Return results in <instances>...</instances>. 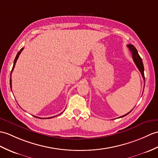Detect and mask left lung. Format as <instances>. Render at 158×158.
Masks as SVG:
<instances>
[{"mask_svg": "<svg viewBox=\"0 0 158 158\" xmlns=\"http://www.w3.org/2000/svg\"><path fill=\"white\" fill-rule=\"evenodd\" d=\"M127 47L129 48V49L130 50L132 54V57H133V61L135 62V64H136L137 67L138 68V69L139 70V71L141 72V75H142V77L143 78L144 81H145V75H144V67H143V62H142V59L140 57V56H139V54L137 52V49L135 48V47L132 45V44H128L127 45ZM131 112H129V113H127V114L125 115H123L122 116H120V118H122V117H124L127 116V114H129Z\"/></svg>", "mask_w": 158, "mask_h": 158, "instance_id": "left-lung-1", "label": "left lung"}]
</instances>
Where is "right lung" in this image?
Wrapping results in <instances>:
<instances>
[{"label":"right lung","instance_id":"add662e5","mask_svg":"<svg viewBox=\"0 0 158 158\" xmlns=\"http://www.w3.org/2000/svg\"><path fill=\"white\" fill-rule=\"evenodd\" d=\"M23 50V48H22L20 50V51L19 52H18V53H17V56H16V57H15V60H14V63H13V69H12V71H11V73H10V76H11V73H12V71H13V69H14V67H15V63H16V62H17V60L18 59V58H19V55H20V54H21V51ZM10 89H11V87H12V85H11V79H10ZM62 113H60V114H61ZM55 116H52V117H50V118H53V117H55ZM34 117H36V116H34ZM37 118H41L42 119V118H39V117H37ZM43 119H44V118Z\"/></svg>","mask_w":158,"mask_h":158}]
</instances>
